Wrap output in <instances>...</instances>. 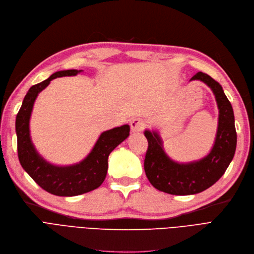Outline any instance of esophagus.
Returning <instances> with one entry per match:
<instances>
[{
    "label": "esophagus",
    "mask_w": 254,
    "mask_h": 254,
    "mask_svg": "<svg viewBox=\"0 0 254 254\" xmlns=\"http://www.w3.org/2000/svg\"><path fill=\"white\" fill-rule=\"evenodd\" d=\"M130 127L132 132H139V131H142L144 129L145 122L142 119L135 118L130 122Z\"/></svg>",
    "instance_id": "34e87169"
}]
</instances>
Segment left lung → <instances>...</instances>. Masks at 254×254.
<instances>
[{
  "mask_svg": "<svg viewBox=\"0 0 254 254\" xmlns=\"http://www.w3.org/2000/svg\"><path fill=\"white\" fill-rule=\"evenodd\" d=\"M200 81L210 88L218 108V124L210 152L197 161L179 163L167 155L163 139L155 130H145L148 149L144 161L146 177L157 190L174 195L199 193L222 178L237 148L233 109L222 86L211 76L197 72L190 81Z\"/></svg>",
  "mask_w": 254,
  "mask_h": 254,
  "instance_id": "8db88e82",
  "label": "left lung"
}]
</instances>
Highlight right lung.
I'll use <instances>...</instances> for the list:
<instances>
[{"label":"right lung","instance_id":"right-lung-1","mask_svg":"<svg viewBox=\"0 0 254 254\" xmlns=\"http://www.w3.org/2000/svg\"><path fill=\"white\" fill-rule=\"evenodd\" d=\"M82 71L76 69L57 71L47 80L30 87L15 119L17 155L23 169L41 188L59 196H75L99 188L106 178L110 152L129 136V125L104 131L84 160L68 166L51 164L37 151L30 137L29 122L39 93L54 78L76 75Z\"/></svg>","mask_w":254,"mask_h":254}]
</instances>
